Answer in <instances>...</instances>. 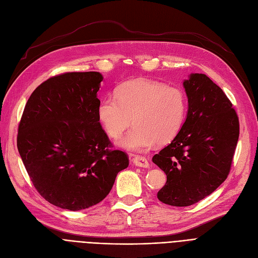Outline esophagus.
<instances>
[{
  "label": "esophagus",
  "instance_id": "esophagus-1",
  "mask_svg": "<svg viewBox=\"0 0 258 258\" xmlns=\"http://www.w3.org/2000/svg\"><path fill=\"white\" fill-rule=\"evenodd\" d=\"M133 164L138 166V167H144V168H148L149 165H150L146 157L140 156V155H137L133 159Z\"/></svg>",
  "mask_w": 258,
  "mask_h": 258
}]
</instances>
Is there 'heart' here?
<instances>
[{
    "instance_id": "heart-1",
    "label": "heart",
    "mask_w": 258,
    "mask_h": 258,
    "mask_svg": "<svg viewBox=\"0 0 258 258\" xmlns=\"http://www.w3.org/2000/svg\"><path fill=\"white\" fill-rule=\"evenodd\" d=\"M187 99L178 87L165 86L149 79L124 82L115 96L104 98L97 117L110 138L118 139L132 123L134 127L120 141L133 152H144L155 143L168 144L183 125Z\"/></svg>"
}]
</instances>
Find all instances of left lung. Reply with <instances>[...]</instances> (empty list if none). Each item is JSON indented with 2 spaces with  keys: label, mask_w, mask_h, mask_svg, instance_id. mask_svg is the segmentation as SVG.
I'll return each mask as SVG.
<instances>
[{
  "label": "left lung",
  "mask_w": 258,
  "mask_h": 258,
  "mask_svg": "<svg viewBox=\"0 0 258 258\" xmlns=\"http://www.w3.org/2000/svg\"><path fill=\"white\" fill-rule=\"evenodd\" d=\"M183 86L186 120L171 143L152 157L167 181L157 198L186 207L214 192L229 174L239 138V119L223 90L205 74H192Z\"/></svg>",
  "instance_id": "obj_1"
}]
</instances>
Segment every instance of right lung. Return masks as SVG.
Here are the masks:
<instances>
[{"label":"right lung","instance_id":"1","mask_svg":"<svg viewBox=\"0 0 258 258\" xmlns=\"http://www.w3.org/2000/svg\"><path fill=\"white\" fill-rule=\"evenodd\" d=\"M97 72L63 73L39 85L24 107L17 147L40 196L78 211L109 194L128 156L113 150L97 117Z\"/></svg>","mask_w":258,"mask_h":258}]
</instances>
